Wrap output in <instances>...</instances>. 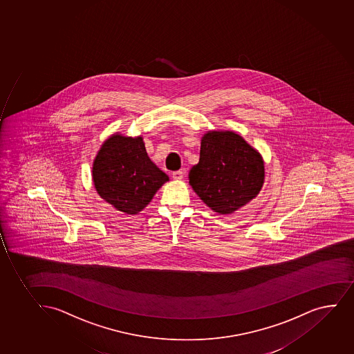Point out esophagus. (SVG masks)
<instances>
[{
  "instance_id": "obj_1",
  "label": "esophagus",
  "mask_w": 354,
  "mask_h": 354,
  "mask_svg": "<svg viewBox=\"0 0 354 354\" xmlns=\"http://www.w3.org/2000/svg\"><path fill=\"white\" fill-rule=\"evenodd\" d=\"M183 171H175V172H172V178L176 179V180H180V179H183Z\"/></svg>"
}]
</instances>
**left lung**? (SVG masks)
Returning a JSON list of instances; mask_svg holds the SVG:
<instances>
[{
  "label": "left lung",
  "mask_w": 354,
  "mask_h": 354,
  "mask_svg": "<svg viewBox=\"0 0 354 354\" xmlns=\"http://www.w3.org/2000/svg\"><path fill=\"white\" fill-rule=\"evenodd\" d=\"M189 179L199 198L220 215L237 212L260 194L264 162L260 152L234 131H207L199 162Z\"/></svg>",
  "instance_id": "left-lung-1"
}]
</instances>
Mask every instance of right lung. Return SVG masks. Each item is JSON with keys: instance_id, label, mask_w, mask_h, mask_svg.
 Segmentation results:
<instances>
[{"instance_id": "1", "label": "right lung", "mask_w": 354, "mask_h": 354, "mask_svg": "<svg viewBox=\"0 0 354 354\" xmlns=\"http://www.w3.org/2000/svg\"><path fill=\"white\" fill-rule=\"evenodd\" d=\"M92 179L104 201L118 212L136 215L169 177L147 156L142 136L127 137L117 132L97 151Z\"/></svg>"}]
</instances>
